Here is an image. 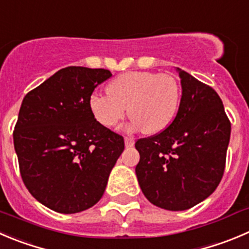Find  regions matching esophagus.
Returning <instances> with one entry per match:
<instances>
[{"label":"esophagus","mask_w":249,"mask_h":249,"mask_svg":"<svg viewBox=\"0 0 249 249\" xmlns=\"http://www.w3.org/2000/svg\"><path fill=\"white\" fill-rule=\"evenodd\" d=\"M124 144H126L127 148H131L134 144V138L133 137H124Z\"/></svg>","instance_id":"esophagus-1"}]
</instances>
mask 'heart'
I'll list each match as a JSON object with an SVG mask.
<instances>
[{"mask_svg": "<svg viewBox=\"0 0 249 249\" xmlns=\"http://www.w3.org/2000/svg\"><path fill=\"white\" fill-rule=\"evenodd\" d=\"M107 93H94L89 99L96 121L112 128L124 118L128 106L132 128H143L148 134L161 132L169 126L181 100L176 78L148 71L118 75L108 84Z\"/></svg>", "mask_w": 249, "mask_h": 249, "instance_id": "obj_1", "label": "heart"}]
</instances>
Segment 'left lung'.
Here are the masks:
<instances>
[{
	"label": "left lung",
	"mask_w": 249,
	"mask_h": 249,
	"mask_svg": "<svg viewBox=\"0 0 249 249\" xmlns=\"http://www.w3.org/2000/svg\"><path fill=\"white\" fill-rule=\"evenodd\" d=\"M179 107L167 128L136 142L137 178L146 199L166 210H186L216 189L226 164L231 123L216 91L177 68Z\"/></svg>",
	"instance_id": "8db88e82"
}]
</instances>
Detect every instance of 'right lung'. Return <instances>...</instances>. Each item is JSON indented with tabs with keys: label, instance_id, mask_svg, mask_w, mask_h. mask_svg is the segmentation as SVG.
I'll return each instance as SVG.
<instances>
[{
	"label": "right lung",
	"instance_id": "obj_1",
	"mask_svg": "<svg viewBox=\"0 0 249 249\" xmlns=\"http://www.w3.org/2000/svg\"><path fill=\"white\" fill-rule=\"evenodd\" d=\"M111 75L71 66L23 99L13 132L20 176L51 210L74 214L96 204L124 149L123 137L100 124L89 106L94 89Z\"/></svg>",
	"mask_w": 249,
	"mask_h": 249
}]
</instances>
